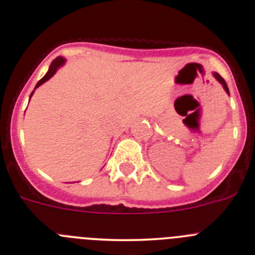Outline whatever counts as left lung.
I'll list each match as a JSON object with an SVG mask.
<instances>
[{
  "instance_id": "left-lung-1",
  "label": "left lung",
  "mask_w": 255,
  "mask_h": 255,
  "mask_svg": "<svg viewBox=\"0 0 255 255\" xmlns=\"http://www.w3.org/2000/svg\"><path fill=\"white\" fill-rule=\"evenodd\" d=\"M213 76H214V78L217 79V81H218L220 84L223 85V88H224V90L227 91V94H229V88H228V85H227V83H225V81L224 79L222 78V77L219 76V73H217V72H213Z\"/></svg>"
}]
</instances>
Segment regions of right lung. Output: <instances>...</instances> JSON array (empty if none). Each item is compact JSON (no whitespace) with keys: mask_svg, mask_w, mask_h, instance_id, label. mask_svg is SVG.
Instances as JSON below:
<instances>
[{"mask_svg":"<svg viewBox=\"0 0 255 255\" xmlns=\"http://www.w3.org/2000/svg\"><path fill=\"white\" fill-rule=\"evenodd\" d=\"M65 61H66V60H65L64 58H62V56H59V58H56L55 60H54V61L51 62V64H50V66H49V70H48V72L45 73V76L43 77V78L41 79V81H39V82L37 83V84H36L35 89H37V88H38L39 85H42L43 83H45V82H47V81H49V79L51 78V77H53L54 74L56 73V71H58L59 68L61 67V66L65 64ZM33 93H35V90H33L32 93H31V95H30V99H31V96L33 95Z\"/></svg>","mask_w":255,"mask_h":255,"instance_id":"add662e5","label":"right lung"}]
</instances>
